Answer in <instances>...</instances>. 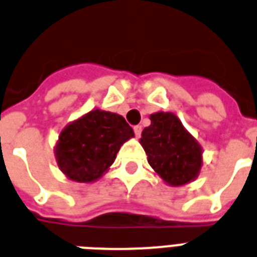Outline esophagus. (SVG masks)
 I'll use <instances>...</instances> for the list:
<instances>
[{
	"label": "esophagus",
	"instance_id": "esophagus-1",
	"mask_svg": "<svg viewBox=\"0 0 257 257\" xmlns=\"http://www.w3.org/2000/svg\"><path fill=\"white\" fill-rule=\"evenodd\" d=\"M135 135L137 139H140V136H141V131H143V128H141V125H136L135 128Z\"/></svg>",
	"mask_w": 257,
	"mask_h": 257
}]
</instances>
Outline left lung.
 I'll list each match as a JSON object with an SVG mask.
<instances>
[{
    "label": "left lung",
    "mask_w": 257,
    "mask_h": 257,
    "mask_svg": "<svg viewBox=\"0 0 257 257\" xmlns=\"http://www.w3.org/2000/svg\"><path fill=\"white\" fill-rule=\"evenodd\" d=\"M143 131L140 144L148 162L169 186L193 182L201 173L203 150L195 137L172 112H156Z\"/></svg>",
    "instance_id": "left-lung-1"
}]
</instances>
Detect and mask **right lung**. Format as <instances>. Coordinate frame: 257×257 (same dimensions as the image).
Instances as JSON below:
<instances>
[{"instance_id":"right-lung-1","label":"right lung","mask_w":257,"mask_h":257,"mask_svg":"<svg viewBox=\"0 0 257 257\" xmlns=\"http://www.w3.org/2000/svg\"><path fill=\"white\" fill-rule=\"evenodd\" d=\"M135 137L122 116L92 109L71 121L54 148L56 164L71 181L95 182L114 162L125 141Z\"/></svg>"}]
</instances>
